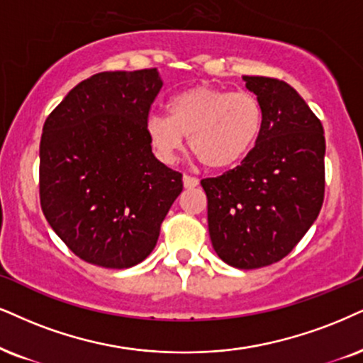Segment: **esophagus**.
<instances>
[{"instance_id":"1","label":"esophagus","mask_w":363,"mask_h":363,"mask_svg":"<svg viewBox=\"0 0 363 363\" xmlns=\"http://www.w3.org/2000/svg\"><path fill=\"white\" fill-rule=\"evenodd\" d=\"M183 186H185L186 190L195 189V186H199V180L194 177H189V174H183Z\"/></svg>"}]
</instances>
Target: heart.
<instances>
[{
    "label": "heart",
    "mask_w": 363,
    "mask_h": 363,
    "mask_svg": "<svg viewBox=\"0 0 363 363\" xmlns=\"http://www.w3.org/2000/svg\"><path fill=\"white\" fill-rule=\"evenodd\" d=\"M262 123V106L254 94L202 84L174 94L168 118L151 116L146 121V136L164 163L177 160L189 138L205 167L229 169L256 146Z\"/></svg>",
    "instance_id": "b5f03b06"
}]
</instances>
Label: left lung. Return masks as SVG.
I'll list each match as a JSON object with an SVG mask.
<instances>
[{
    "label": "left lung",
    "instance_id": "obj_1",
    "mask_svg": "<svg viewBox=\"0 0 363 363\" xmlns=\"http://www.w3.org/2000/svg\"><path fill=\"white\" fill-rule=\"evenodd\" d=\"M262 106L261 136L239 167L202 180L217 256L237 269L281 261L318 217L325 195L320 119L283 80L244 75Z\"/></svg>",
    "mask_w": 363,
    "mask_h": 363
}]
</instances>
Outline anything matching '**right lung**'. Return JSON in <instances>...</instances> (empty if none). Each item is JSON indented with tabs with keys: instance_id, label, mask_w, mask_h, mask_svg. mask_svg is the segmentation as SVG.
Segmentation results:
<instances>
[{
	"instance_id": "1",
	"label": "right lung",
	"mask_w": 363,
	"mask_h": 363,
	"mask_svg": "<svg viewBox=\"0 0 363 363\" xmlns=\"http://www.w3.org/2000/svg\"><path fill=\"white\" fill-rule=\"evenodd\" d=\"M161 87L156 69L96 74L45 121L40 203L82 261L107 269L145 261L182 194V174L155 158L146 136Z\"/></svg>"
}]
</instances>
